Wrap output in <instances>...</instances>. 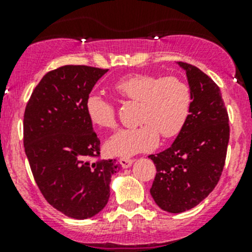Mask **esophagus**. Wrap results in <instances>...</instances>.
I'll return each instance as SVG.
<instances>
[{
    "label": "esophagus",
    "mask_w": 252,
    "mask_h": 252,
    "mask_svg": "<svg viewBox=\"0 0 252 252\" xmlns=\"http://www.w3.org/2000/svg\"><path fill=\"white\" fill-rule=\"evenodd\" d=\"M119 162H121V164H122V167H123V168H129V167H130L131 164H133L134 159L126 158V157H123V158L119 159Z\"/></svg>",
    "instance_id": "esophagus-1"
}]
</instances>
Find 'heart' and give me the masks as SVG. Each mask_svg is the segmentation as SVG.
Segmentation results:
<instances>
[{
  "label": "heart",
  "mask_w": 252,
  "mask_h": 252,
  "mask_svg": "<svg viewBox=\"0 0 252 252\" xmlns=\"http://www.w3.org/2000/svg\"><path fill=\"white\" fill-rule=\"evenodd\" d=\"M113 89L126 100L139 102L136 122L141 123L121 129L108 139L106 150L113 156L130 157L152 150L158 144V132L166 139L174 138L184 129L191 113V88L177 77L133 74L119 79ZM85 112L97 128L116 126V107L101 96L89 95Z\"/></svg>",
  "instance_id": "1"
}]
</instances>
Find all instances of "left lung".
Here are the masks:
<instances>
[{
  "instance_id": "1",
  "label": "left lung",
  "mask_w": 252,
  "mask_h": 252,
  "mask_svg": "<svg viewBox=\"0 0 252 252\" xmlns=\"http://www.w3.org/2000/svg\"><path fill=\"white\" fill-rule=\"evenodd\" d=\"M178 64L192 91L191 113L171 147L149 156L157 169L151 196L171 213L195 207L215 189L229 141V118L217 84L195 65Z\"/></svg>"
}]
</instances>
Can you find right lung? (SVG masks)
Returning a JSON list of instances; mask_svg holds the SVG:
<instances>
[{
  "mask_svg": "<svg viewBox=\"0 0 252 252\" xmlns=\"http://www.w3.org/2000/svg\"><path fill=\"white\" fill-rule=\"evenodd\" d=\"M108 69L63 65L32 91L24 112V149L32 175L51 206L75 220L97 215L110 199L117 159H97L100 139L85 112L86 97Z\"/></svg>",
  "mask_w": 252,
  "mask_h": 252,
  "instance_id": "1",
  "label": "right lung"
}]
</instances>
